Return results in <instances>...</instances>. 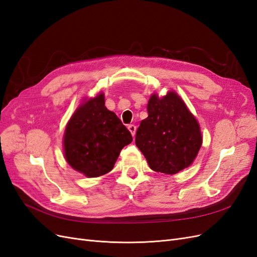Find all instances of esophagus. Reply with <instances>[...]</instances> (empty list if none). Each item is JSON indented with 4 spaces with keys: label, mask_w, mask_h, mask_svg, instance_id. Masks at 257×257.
I'll return each instance as SVG.
<instances>
[{
    "label": "esophagus",
    "mask_w": 257,
    "mask_h": 257,
    "mask_svg": "<svg viewBox=\"0 0 257 257\" xmlns=\"http://www.w3.org/2000/svg\"><path fill=\"white\" fill-rule=\"evenodd\" d=\"M127 128L131 132V134L134 136L136 133V125H134V124H130V125H127Z\"/></svg>",
    "instance_id": "obj_1"
}]
</instances>
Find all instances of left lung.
I'll use <instances>...</instances> for the list:
<instances>
[{
  "label": "left lung",
  "instance_id": "left-lung-1",
  "mask_svg": "<svg viewBox=\"0 0 257 257\" xmlns=\"http://www.w3.org/2000/svg\"><path fill=\"white\" fill-rule=\"evenodd\" d=\"M148 118L141 122L135 143L154 172L175 175L189 167L203 144L195 116L176 92L152 94Z\"/></svg>",
  "mask_w": 257,
  "mask_h": 257
}]
</instances>
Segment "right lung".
<instances>
[{"mask_svg":"<svg viewBox=\"0 0 257 257\" xmlns=\"http://www.w3.org/2000/svg\"><path fill=\"white\" fill-rule=\"evenodd\" d=\"M130 131L105 107L103 93L77 108L63 138L67 163L85 177L109 173L121 150L132 143Z\"/></svg>","mask_w":257,"mask_h":257,"instance_id":"obj_1","label":"right lung"}]
</instances>
